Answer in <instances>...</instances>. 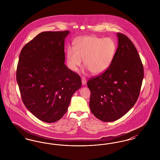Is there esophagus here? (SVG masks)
Masks as SVG:
<instances>
[{
    "label": "esophagus",
    "instance_id": "esophagus-1",
    "mask_svg": "<svg viewBox=\"0 0 160 160\" xmlns=\"http://www.w3.org/2000/svg\"><path fill=\"white\" fill-rule=\"evenodd\" d=\"M82 83L83 85H84V84H86V78L84 77H82Z\"/></svg>",
    "mask_w": 160,
    "mask_h": 160
}]
</instances>
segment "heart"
Returning <instances> with one entry per match:
<instances>
[{"label":"heart","mask_w":160,"mask_h":160,"mask_svg":"<svg viewBox=\"0 0 160 160\" xmlns=\"http://www.w3.org/2000/svg\"><path fill=\"white\" fill-rule=\"evenodd\" d=\"M116 49V44L111 38L93 36L78 38L75 48L69 47L67 50V65L71 71H76L83 60L84 66L93 74H100L111 65Z\"/></svg>","instance_id":"1"}]
</instances>
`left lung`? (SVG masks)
Wrapping results in <instances>:
<instances>
[{
	"instance_id": "obj_1",
	"label": "left lung",
	"mask_w": 160,
	"mask_h": 160,
	"mask_svg": "<svg viewBox=\"0 0 160 160\" xmlns=\"http://www.w3.org/2000/svg\"><path fill=\"white\" fill-rule=\"evenodd\" d=\"M116 35L118 46L111 65L87 83L91 91V111L104 122L119 119L134 106L144 77L136 48L126 35Z\"/></svg>"
}]
</instances>
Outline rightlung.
<instances>
[{
	"mask_svg": "<svg viewBox=\"0 0 160 160\" xmlns=\"http://www.w3.org/2000/svg\"><path fill=\"white\" fill-rule=\"evenodd\" d=\"M69 31L44 32L24 46L17 68L23 103L38 119L52 123L67 112L82 86L80 77L65 64V39Z\"/></svg>",
	"mask_w": 160,
	"mask_h": 160,
	"instance_id": "1",
	"label": "right lung"
}]
</instances>
